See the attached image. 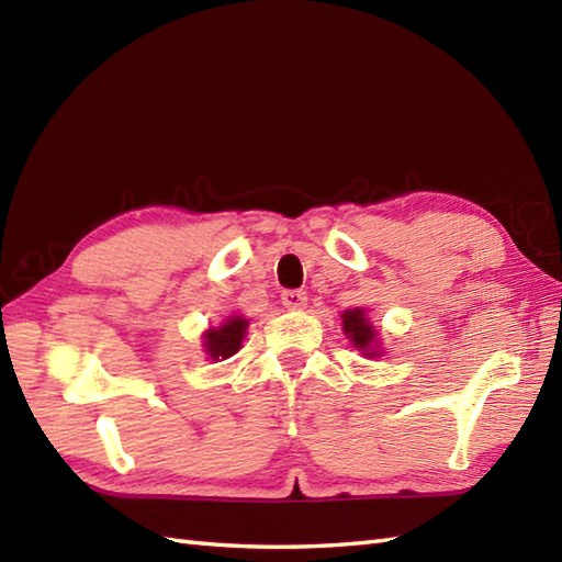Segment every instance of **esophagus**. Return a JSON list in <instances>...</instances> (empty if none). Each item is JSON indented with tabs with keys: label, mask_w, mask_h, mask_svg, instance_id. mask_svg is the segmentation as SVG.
Instances as JSON below:
<instances>
[{
	"label": "esophagus",
	"mask_w": 562,
	"mask_h": 562,
	"mask_svg": "<svg viewBox=\"0 0 562 562\" xmlns=\"http://www.w3.org/2000/svg\"><path fill=\"white\" fill-rule=\"evenodd\" d=\"M282 304L292 308V312H300V308L306 306V292H302V290L282 292Z\"/></svg>",
	"instance_id": "1"
}]
</instances>
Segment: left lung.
Here are the masks:
<instances>
[{"label":"left lung","instance_id":"left-lung-1","mask_svg":"<svg viewBox=\"0 0 562 562\" xmlns=\"http://www.w3.org/2000/svg\"><path fill=\"white\" fill-rule=\"evenodd\" d=\"M340 318H342V333L348 336L350 345L362 357H369V360L384 355V350H381V333L372 321H369L367 308L362 306L345 308Z\"/></svg>","mask_w":562,"mask_h":562}]
</instances>
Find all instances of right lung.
<instances>
[{
  "instance_id": "1",
  "label": "right lung",
  "mask_w": 562,
  "mask_h": 562,
  "mask_svg": "<svg viewBox=\"0 0 562 562\" xmlns=\"http://www.w3.org/2000/svg\"><path fill=\"white\" fill-rule=\"evenodd\" d=\"M248 330V318L244 316H226L220 326H210L202 333V350H205L207 360L222 362L229 360L232 355L241 350V342Z\"/></svg>"
}]
</instances>
